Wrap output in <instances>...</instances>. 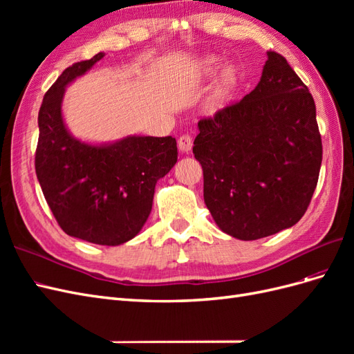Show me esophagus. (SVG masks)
Returning <instances> with one entry per match:
<instances>
[{
  "mask_svg": "<svg viewBox=\"0 0 354 354\" xmlns=\"http://www.w3.org/2000/svg\"><path fill=\"white\" fill-rule=\"evenodd\" d=\"M192 146H194V142H192L190 134H181L178 137V149L181 152H190Z\"/></svg>",
  "mask_w": 354,
  "mask_h": 354,
  "instance_id": "esophagus-1",
  "label": "esophagus"
}]
</instances>
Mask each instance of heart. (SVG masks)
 Returning <instances> with one entry per match:
<instances>
[{
	"label": "heart",
	"instance_id": "b5f03b06",
	"mask_svg": "<svg viewBox=\"0 0 354 354\" xmlns=\"http://www.w3.org/2000/svg\"><path fill=\"white\" fill-rule=\"evenodd\" d=\"M218 65H220V62H218L217 57H214V56H205V57H203V59L199 62V71H201V73L211 75V73H214V72L217 71ZM230 75H232L230 72L226 73V80H230Z\"/></svg>",
	"mask_w": 354,
	"mask_h": 354
}]
</instances>
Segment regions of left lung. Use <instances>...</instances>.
Returning a JSON list of instances; mask_svg holds the SVG:
<instances>
[{"mask_svg":"<svg viewBox=\"0 0 354 354\" xmlns=\"http://www.w3.org/2000/svg\"><path fill=\"white\" fill-rule=\"evenodd\" d=\"M198 127L203 199L224 233L255 241L299 221L317 185L322 138L313 95L282 55L267 53L257 87Z\"/></svg>","mask_w":354,"mask_h":354,"instance_id":"obj_1","label":"left lung"}]
</instances>
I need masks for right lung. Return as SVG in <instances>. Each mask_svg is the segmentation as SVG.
<instances>
[{
	"label": "right lung",
	"mask_w": 354,
	"mask_h": 354,
	"mask_svg": "<svg viewBox=\"0 0 354 354\" xmlns=\"http://www.w3.org/2000/svg\"><path fill=\"white\" fill-rule=\"evenodd\" d=\"M104 53L73 63L44 95L35 171L53 216L69 236L115 246L133 239L152 209L155 185L177 162L174 137L130 136L94 146L73 138L62 118L65 87Z\"/></svg>",
	"instance_id": "obj_1"
}]
</instances>
